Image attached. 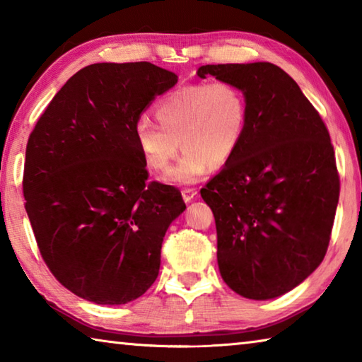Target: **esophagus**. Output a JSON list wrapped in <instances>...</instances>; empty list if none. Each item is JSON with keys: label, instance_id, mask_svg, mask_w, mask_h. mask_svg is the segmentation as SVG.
Here are the masks:
<instances>
[{"label": "esophagus", "instance_id": "obj_1", "mask_svg": "<svg viewBox=\"0 0 362 362\" xmlns=\"http://www.w3.org/2000/svg\"><path fill=\"white\" fill-rule=\"evenodd\" d=\"M196 189H193V188H185V189H182V198H183V201H185V203H192V201L196 198Z\"/></svg>", "mask_w": 362, "mask_h": 362}]
</instances>
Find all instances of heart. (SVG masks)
Instances as JSON below:
<instances>
[{"label":"heart","instance_id":"heart-1","mask_svg":"<svg viewBox=\"0 0 362 362\" xmlns=\"http://www.w3.org/2000/svg\"><path fill=\"white\" fill-rule=\"evenodd\" d=\"M158 124L139 119L132 136L146 166L166 170L182 145L183 155L164 180L194 183L212 166H223L240 146L247 102L235 84L216 81L180 88L158 103Z\"/></svg>","mask_w":362,"mask_h":362}]
</instances>
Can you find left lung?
Listing matches in <instances>:
<instances>
[{"instance_id": "obj_1", "label": "left lung", "mask_w": 362, "mask_h": 362, "mask_svg": "<svg viewBox=\"0 0 362 362\" xmlns=\"http://www.w3.org/2000/svg\"><path fill=\"white\" fill-rule=\"evenodd\" d=\"M240 88L246 129L223 169L201 189L217 228V262L231 291L269 300L320 267L329 246L340 180L320 113L269 62L203 65Z\"/></svg>"}]
</instances>
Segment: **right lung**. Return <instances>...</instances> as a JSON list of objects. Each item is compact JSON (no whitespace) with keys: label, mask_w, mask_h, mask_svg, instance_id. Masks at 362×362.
<instances>
[{"label":"right lung","mask_w":362,"mask_h":362,"mask_svg":"<svg viewBox=\"0 0 362 362\" xmlns=\"http://www.w3.org/2000/svg\"><path fill=\"white\" fill-rule=\"evenodd\" d=\"M179 76L150 62L93 64L54 95L30 134L23 198L40 252L60 284L124 305L155 283L169 225L187 209L151 182L132 129Z\"/></svg>","instance_id":"right-lung-1"}]
</instances>
